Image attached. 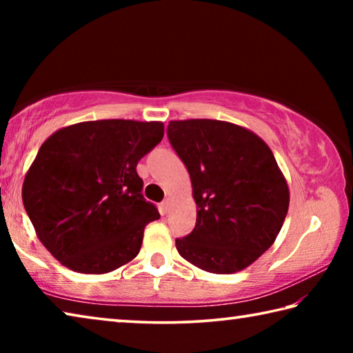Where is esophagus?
<instances>
[{
  "label": "esophagus",
  "mask_w": 353,
  "mask_h": 353,
  "mask_svg": "<svg viewBox=\"0 0 353 353\" xmlns=\"http://www.w3.org/2000/svg\"><path fill=\"white\" fill-rule=\"evenodd\" d=\"M170 208H171V199L163 201V202H162V212H163V213H168Z\"/></svg>",
  "instance_id": "34e87169"
}]
</instances>
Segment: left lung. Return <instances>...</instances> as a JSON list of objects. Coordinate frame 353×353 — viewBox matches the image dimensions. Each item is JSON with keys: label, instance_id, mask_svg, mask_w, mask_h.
Segmentation results:
<instances>
[{"label": "left lung", "instance_id": "8db88e82", "mask_svg": "<svg viewBox=\"0 0 353 353\" xmlns=\"http://www.w3.org/2000/svg\"><path fill=\"white\" fill-rule=\"evenodd\" d=\"M168 139L187 166L198 207L181 256L213 274H234L266 252L282 229L290 190L270 146L218 119L170 121Z\"/></svg>", "mask_w": 353, "mask_h": 353}]
</instances>
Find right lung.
<instances>
[{
    "label": "right lung",
    "mask_w": 353,
    "mask_h": 353,
    "mask_svg": "<svg viewBox=\"0 0 353 353\" xmlns=\"http://www.w3.org/2000/svg\"><path fill=\"white\" fill-rule=\"evenodd\" d=\"M163 123L83 121L56 130L25 176L23 205L41 244L68 270L105 274L134 260L160 214L143 198L137 163Z\"/></svg>",
    "instance_id": "right-lung-1"
}]
</instances>
